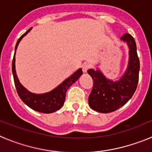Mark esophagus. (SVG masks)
<instances>
[{
  "label": "esophagus",
  "mask_w": 152,
  "mask_h": 152,
  "mask_svg": "<svg viewBox=\"0 0 152 152\" xmlns=\"http://www.w3.org/2000/svg\"><path fill=\"white\" fill-rule=\"evenodd\" d=\"M90 68V64H88V63H84L82 65V72L84 73H86L88 72V70Z\"/></svg>",
  "instance_id": "34e87169"
}]
</instances>
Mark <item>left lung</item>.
<instances>
[{
  "label": "left lung",
  "mask_w": 152,
  "mask_h": 152,
  "mask_svg": "<svg viewBox=\"0 0 152 152\" xmlns=\"http://www.w3.org/2000/svg\"><path fill=\"white\" fill-rule=\"evenodd\" d=\"M120 39L126 42L129 49L128 66L121 78L114 81L104 76L99 69L88 71L94 81L88 103L96 112L107 113L116 110L131 99L137 88L140 64L135 41L128 33L123 35Z\"/></svg>",
  "instance_id": "8db88e82"
}]
</instances>
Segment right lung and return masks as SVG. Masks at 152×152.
Returning <instances> with one entry per match:
<instances>
[{
    "label": "right lung",
    "instance_id": "obj_1",
    "mask_svg": "<svg viewBox=\"0 0 152 152\" xmlns=\"http://www.w3.org/2000/svg\"><path fill=\"white\" fill-rule=\"evenodd\" d=\"M31 29L32 28L28 29L26 33H24L23 36H21L20 38L19 39L17 44H16L15 53H14L13 62H12V72H13L14 84H15L16 89H17L19 96L20 97L21 100L26 105H27L28 107L34 110L38 111V112L43 113H52L58 110L64 105L67 90L80 77V75L83 74L82 69L79 68L75 73L72 74L70 77L65 79L61 84L58 86L57 88L48 93L37 94H33V93L30 92L27 89H26L20 84L18 77H17V73H16L15 54L20 42L21 41V39L23 38L24 36L29 33Z\"/></svg>",
    "mask_w": 152,
    "mask_h": 152
}]
</instances>
